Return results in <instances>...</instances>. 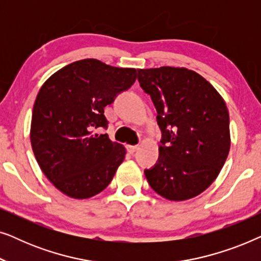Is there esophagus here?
<instances>
[{
    "label": "esophagus",
    "mask_w": 261,
    "mask_h": 261,
    "mask_svg": "<svg viewBox=\"0 0 261 261\" xmlns=\"http://www.w3.org/2000/svg\"><path fill=\"white\" fill-rule=\"evenodd\" d=\"M138 148H139V146H137V145H128V146H127L128 152L132 153V154H133V153L137 152V151H138Z\"/></svg>",
    "instance_id": "obj_1"
}]
</instances>
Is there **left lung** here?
Returning <instances> with one entry per match:
<instances>
[{"label": "left lung", "instance_id": "8db88e82", "mask_svg": "<svg viewBox=\"0 0 261 261\" xmlns=\"http://www.w3.org/2000/svg\"><path fill=\"white\" fill-rule=\"evenodd\" d=\"M151 96L162 130L155 165L145 170L148 184L170 201H185L208 189L230 148L226 102L201 74L185 67L138 69Z\"/></svg>", "mask_w": 261, "mask_h": 261}]
</instances>
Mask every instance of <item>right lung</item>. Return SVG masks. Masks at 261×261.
I'll return each instance as SVG.
<instances>
[{"mask_svg": "<svg viewBox=\"0 0 261 261\" xmlns=\"http://www.w3.org/2000/svg\"><path fill=\"white\" fill-rule=\"evenodd\" d=\"M135 69L97 59L71 63L53 73L35 99L31 144L47 179L72 198H89L108 187L126 148L108 134L105 107L134 84Z\"/></svg>", "mask_w": 261, "mask_h": 261, "instance_id": "obj_1", "label": "right lung"}]
</instances>
